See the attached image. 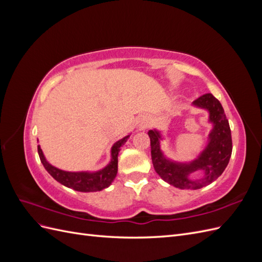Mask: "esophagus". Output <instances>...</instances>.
<instances>
[{"label": "esophagus", "instance_id": "esophagus-1", "mask_svg": "<svg viewBox=\"0 0 262 262\" xmlns=\"http://www.w3.org/2000/svg\"><path fill=\"white\" fill-rule=\"evenodd\" d=\"M141 126H143V128H145V126H146V124H141Z\"/></svg>", "mask_w": 262, "mask_h": 262}]
</instances>
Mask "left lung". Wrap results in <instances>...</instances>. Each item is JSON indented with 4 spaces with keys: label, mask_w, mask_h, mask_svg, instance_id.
<instances>
[{
    "label": "left lung",
    "mask_w": 262,
    "mask_h": 262,
    "mask_svg": "<svg viewBox=\"0 0 262 262\" xmlns=\"http://www.w3.org/2000/svg\"><path fill=\"white\" fill-rule=\"evenodd\" d=\"M194 107L208 110L209 122L213 128L209 133L208 144L195 160L188 163L173 162L166 157L161 149L163 140L161 132L154 129L147 132L150 139V154L155 171L169 185L179 189L196 190L216 180L229 162L232 155V134L224 109L212 94H204L195 99ZM201 171L204 176L193 181L189 175Z\"/></svg>",
    "instance_id": "obj_1"
}]
</instances>
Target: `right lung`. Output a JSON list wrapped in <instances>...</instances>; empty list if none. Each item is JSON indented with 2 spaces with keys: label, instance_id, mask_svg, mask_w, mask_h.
<instances>
[{
  "label": "right lung",
  "instance_id": "right-lung-1",
  "mask_svg": "<svg viewBox=\"0 0 262 262\" xmlns=\"http://www.w3.org/2000/svg\"><path fill=\"white\" fill-rule=\"evenodd\" d=\"M129 137L130 134L122 138L121 140L117 141L112 147V160H110L109 164L102 169L93 172L66 171L54 167V166H52L46 160V157L42 153V149L40 148V145H38V154L46 170L48 171L55 180L60 182L61 185L81 192L100 191V190L112 185V182L116 178L118 171V155L119 152H120L121 146L125 143Z\"/></svg>",
  "mask_w": 262,
  "mask_h": 262
}]
</instances>
